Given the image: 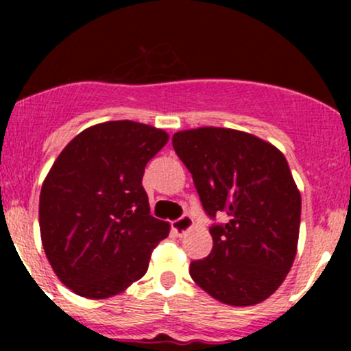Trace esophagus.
<instances>
[{"label": "esophagus", "instance_id": "esophagus-1", "mask_svg": "<svg viewBox=\"0 0 351 351\" xmlns=\"http://www.w3.org/2000/svg\"><path fill=\"white\" fill-rule=\"evenodd\" d=\"M171 228H173V231L176 232V234L183 236L184 232H188L189 229L193 228V219H191V216L183 215L181 217H178V219L173 221Z\"/></svg>", "mask_w": 351, "mask_h": 351}]
</instances>
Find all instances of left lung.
Returning <instances> with one entry per match:
<instances>
[{
    "mask_svg": "<svg viewBox=\"0 0 351 351\" xmlns=\"http://www.w3.org/2000/svg\"><path fill=\"white\" fill-rule=\"evenodd\" d=\"M173 148L191 173L213 224V251L189 276L223 304L245 307L271 297L295 259L302 199L287 160L274 145L232 128L176 132Z\"/></svg>",
    "mask_w": 351,
    "mask_h": 351,
    "instance_id": "left-lung-1",
    "label": "left lung"
}]
</instances>
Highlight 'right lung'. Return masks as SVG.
I'll return each mask as SVG.
<instances>
[{"mask_svg": "<svg viewBox=\"0 0 351 351\" xmlns=\"http://www.w3.org/2000/svg\"><path fill=\"white\" fill-rule=\"evenodd\" d=\"M168 142L150 125L117 120L72 138L39 196L43 247L66 287L107 299L142 279L170 224L150 215L145 167Z\"/></svg>", "mask_w": 351, "mask_h": 351, "instance_id": "right-lung-1", "label": "right lung"}]
</instances>
